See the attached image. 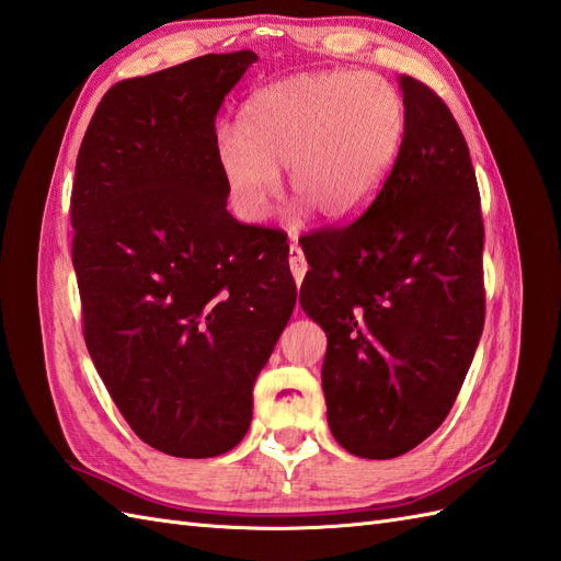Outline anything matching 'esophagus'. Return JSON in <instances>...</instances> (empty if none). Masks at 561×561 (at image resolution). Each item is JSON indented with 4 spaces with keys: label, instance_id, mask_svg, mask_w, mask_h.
Returning <instances> with one entry per match:
<instances>
[{
    "label": "esophagus",
    "instance_id": "1",
    "mask_svg": "<svg viewBox=\"0 0 561 561\" xmlns=\"http://www.w3.org/2000/svg\"><path fill=\"white\" fill-rule=\"evenodd\" d=\"M307 259L302 254V248H299L297 242L290 244V271H293V278L297 285H302L305 280V273H307Z\"/></svg>",
    "mask_w": 561,
    "mask_h": 561
}]
</instances>
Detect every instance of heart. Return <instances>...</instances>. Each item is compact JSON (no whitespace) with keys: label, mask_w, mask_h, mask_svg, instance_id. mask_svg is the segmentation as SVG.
<instances>
[{"label":"heart","mask_w":561,"mask_h":561,"mask_svg":"<svg viewBox=\"0 0 561 561\" xmlns=\"http://www.w3.org/2000/svg\"><path fill=\"white\" fill-rule=\"evenodd\" d=\"M404 100L376 73H299L254 92L240 135L218 133L216 163L236 214L262 224L288 169L290 193L325 221H350L376 199L404 140Z\"/></svg>","instance_id":"heart-1"}]
</instances>
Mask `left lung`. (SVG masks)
<instances>
[{
	"instance_id": "8db88e82",
	"label": "left lung",
	"mask_w": 561,
	"mask_h": 561,
	"mask_svg": "<svg viewBox=\"0 0 561 561\" xmlns=\"http://www.w3.org/2000/svg\"><path fill=\"white\" fill-rule=\"evenodd\" d=\"M407 128L357 221L299 240V305L328 335V426L347 453L392 459L440 426L483 333V216L447 104L400 78Z\"/></svg>"
}]
</instances>
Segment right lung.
Instances as JSON below:
<instances>
[{"label":"right lung","mask_w":561,"mask_h":561,"mask_svg":"<svg viewBox=\"0 0 561 561\" xmlns=\"http://www.w3.org/2000/svg\"><path fill=\"white\" fill-rule=\"evenodd\" d=\"M259 57L204 54L108 90L76 159L73 268L94 368L140 440L233 449L297 299L288 244L226 209L216 114Z\"/></svg>","instance_id":"obj_1"}]
</instances>
